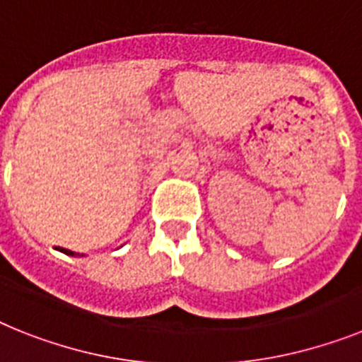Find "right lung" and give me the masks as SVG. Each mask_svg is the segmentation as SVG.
<instances>
[{
    "label": "right lung",
    "mask_w": 362,
    "mask_h": 362,
    "mask_svg": "<svg viewBox=\"0 0 362 362\" xmlns=\"http://www.w3.org/2000/svg\"><path fill=\"white\" fill-rule=\"evenodd\" d=\"M61 252H64V255H69V257H83V255H79V252H74V251H69V249H59Z\"/></svg>",
    "instance_id": "1"
}]
</instances>
